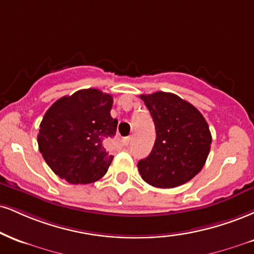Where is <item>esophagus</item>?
<instances>
[{
  "label": "esophagus",
  "instance_id": "esophagus-1",
  "mask_svg": "<svg viewBox=\"0 0 254 254\" xmlns=\"http://www.w3.org/2000/svg\"><path fill=\"white\" fill-rule=\"evenodd\" d=\"M130 142H131V137H124V138L122 139V143H123V145L125 146L129 145Z\"/></svg>",
  "mask_w": 254,
  "mask_h": 254
}]
</instances>
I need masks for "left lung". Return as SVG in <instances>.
<instances>
[{
    "label": "left lung",
    "mask_w": 254,
    "mask_h": 254,
    "mask_svg": "<svg viewBox=\"0 0 254 254\" xmlns=\"http://www.w3.org/2000/svg\"><path fill=\"white\" fill-rule=\"evenodd\" d=\"M154 119L156 139L138 172L156 188H175L200 173L208 157L212 135L201 112L174 93L142 94Z\"/></svg>",
    "instance_id": "8db88e82"
}]
</instances>
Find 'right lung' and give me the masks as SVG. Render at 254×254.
<instances>
[{
  "instance_id": "1",
  "label": "right lung",
  "mask_w": 254,
  "mask_h": 254,
  "mask_svg": "<svg viewBox=\"0 0 254 254\" xmlns=\"http://www.w3.org/2000/svg\"><path fill=\"white\" fill-rule=\"evenodd\" d=\"M112 104L111 94L87 88L60 98L47 110L38 133L39 150L60 179L87 185L108 172L114 156L105 143L118 124L110 115Z\"/></svg>"
}]
</instances>
